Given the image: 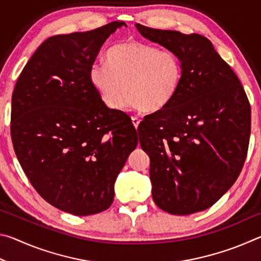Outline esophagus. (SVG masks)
<instances>
[{"instance_id": "esophagus-1", "label": "esophagus", "mask_w": 261, "mask_h": 261, "mask_svg": "<svg viewBox=\"0 0 261 261\" xmlns=\"http://www.w3.org/2000/svg\"><path fill=\"white\" fill-rule=\"evenodd\" d=\"M131 120H132V123H134V125H135V127L137 129V127L139 126V123H140V118L138 117V116H132L131 117Z\"/></svg>"}]
</instances>
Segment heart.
<instances>
[{"mask_svg":"<svg viewBox=\"0 0 261 261\" xmlns=\"http://www.w3.org/2000/svg\"><path fill=\"white\" fill-rule=\"evenodd\" d=\"M182 59L173 50L138 41L121 42L106 53V63H94L90 83L109 108L126 101L145 112L166 108L182 87Z\"/></svg>","mask_w":261,"mask_h":261,"instance_id":"obj_1","label":"heart"}]
</instances>
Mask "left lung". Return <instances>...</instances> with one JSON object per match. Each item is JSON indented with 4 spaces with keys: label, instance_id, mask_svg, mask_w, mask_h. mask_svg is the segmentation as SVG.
I'll list each match as a JSON object with an SVG mask.
<instances>
[{
    "label": "left lung",
    "instance_id": "left-lung-1",
    "mask_svg": "<svg viewBox=\"0 0 261 261\" xmlns=\"http://www.w3.org/2000/svg\"><path fill=\"white\" fill-rule=\"evenodd\" d=\"M148 40L182 59L174 100L144 117L141 148L151 159L153 200L189 215L213 206L240 176L251 134V106L240 79L204 35L136 24Z\"/></svg>",
    "mask_w": 261,
    "mask_h": 261
}]
</instances>
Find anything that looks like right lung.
Instances as JSON below:
<instances>
[{
    "mask_svg": "<svg viewBox=\"0 0 261 261\" xmlns=\"http://www.w3.org/2000/svg\"><path fill=\"white\" fill-rule=\"evenodd\" d=\"M123 25L48 38L12 93L11 139L25 175L47 202L73 215L109 208L138 145L129 115L108 108L88 78L101 46Z\"/></svg>",
    "mask_w": 261,
    "mask_h": 261,
    "instance_id": "1",
    "label": "right lung"
}]
</instances>
